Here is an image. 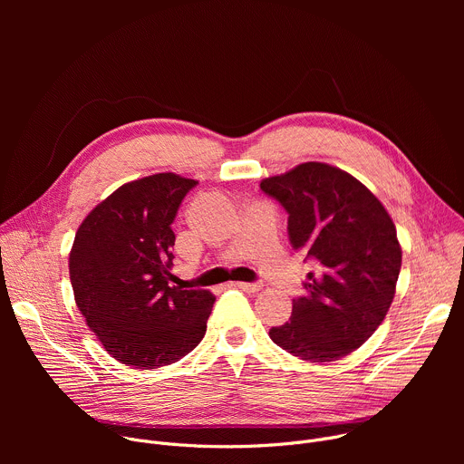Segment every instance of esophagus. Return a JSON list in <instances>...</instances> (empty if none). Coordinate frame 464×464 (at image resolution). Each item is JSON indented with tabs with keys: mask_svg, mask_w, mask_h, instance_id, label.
Returning <instances> with one entry per match:
<instances>
[{
	"mask_svg": "<svg viewBox=\"0 0 464 464\" xmlns=\"http://www.w3.org/2000/svg\"><path fill=\"white\" fill-rule=\"evenodd\" d=\"M233 286L235 288H240V290H244V292H258L260 288H262V285L260 283H233Z\"/></svg>",
	"mask_w": 464,
	"mask_h": 464,
	"instance_id": "34e87169",
	"label": "esophagus"
}]
</instances>
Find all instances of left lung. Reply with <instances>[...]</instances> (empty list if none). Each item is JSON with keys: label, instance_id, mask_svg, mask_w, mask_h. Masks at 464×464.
<instances>
[{"label": "left lung", "instance_id": "1", "mask_svg": "<svg viewBox=\"0 0 464 464\" xmlns=\"http://www.w3.org/2000/svg\"><path fill=\"white\" fill-rule=\"evenodd\" d=\"M260 188L288 213L292 247L314 262L290 321L270 328L272 342L319 363L351 354L394 297L402 249L391 217L363 183L326 163H303Z\"/></svg>", "mask_w": 464, "mask_h": 464}]
</instances>
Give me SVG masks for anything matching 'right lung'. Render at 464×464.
<instances>
[{"instance_id":"1","label":"right lung","mask_w":464,"mask_h":464,"mask_svg":"<svg viewBox=\"0 0 464 464\" xmlns=\"http://www.w3.org/2000/svg\"><path fill=\"white\" fill-rule=\"evenodd\" d=\"M198 181L172 172L130 181L81 224L70 253L75 301L108 354L158 369L202 342L215 295L172 276V222Z\"/></svg>"}]
</instances>
